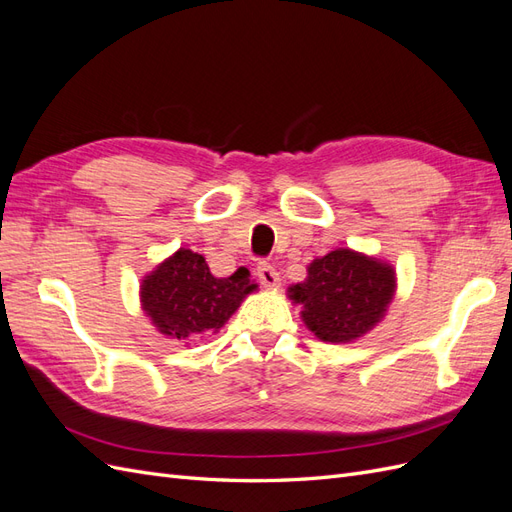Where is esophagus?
<instances>
[{"instance_id": "obj_1", "label": "esophagus", "mask_w": 512, "mask_h": 512, "mask_svg": "<svg viewBox=\"0 0 512 512\" xmlns=\"http://www.w3.org/2000/svg\"><path fill=\"white\" fill-rule=\"evenodd\" d=\"M256 275H258L260 284L265 288H280V273L275 271L271 262H260L256 269Z\"/></svg>"}]
</instances>
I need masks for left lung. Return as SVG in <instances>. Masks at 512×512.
<instances>
[{
    "mask_svg": "<svg viewBox=\"0 0 512 512\" xmlns=\"http://www.w3.org/2000/svg\"><path fill=\"white\" fill-rule=\"evenodd\" d=\"M389 262L339 247L307 267L305 282L288 288L305 327L322 342L346 344L384 318L395 294Z\"/></svg>",
    "mask_w": 512,
    "mask_h": 512,
    "instance_id": "obj_1",
    "label": "left lung"
}]
</instances>
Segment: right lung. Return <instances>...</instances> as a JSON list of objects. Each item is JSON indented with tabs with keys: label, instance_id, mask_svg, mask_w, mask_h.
<instances>
[{
	"label": "right lung",
	"instance_id": "add662e5",
	"mask_svg": "<svg viewBox=\"0 0 512 512\" xmlns=\"http://www.w3.org/2000/svg\"><path fill=\"white\" fill-rule=\"evenodd\" d=\"M252 290L247 269L215 277L203 256L181 247L145 275L141 305L162 335L192 344L220 331Z\"/></svg>",
	"mask_w": 512,
	"mask_h": 512
}]
</instances>
